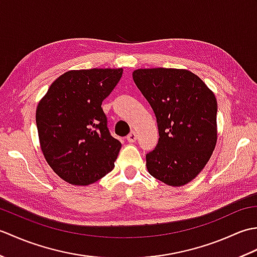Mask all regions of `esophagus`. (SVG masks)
Instances as JSON below:
<instances>
[{
	"mask_svg": "<svg viewBox=\"0 0 257 257\" xmlns=\"http://www.w3.org/2000/svg\"><path fill=\"white\" fill-rule=\"evenodd\" d=\"M127 140L129 143H135L136 140H137V133L136 132H132L128 136H127Z\"/></svg>",
	"mask_w": 257,
	"mask_h": 257,
	"instance_id": "esophagus-1",
	"label": "esophagus"
}]
</instances>
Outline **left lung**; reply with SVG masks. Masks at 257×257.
<instances>
[{"label": "left lung", "mask_w": 257, "mask_h": 257, "mask_svg": "<svg viewBox=\"0 0 257 257\" xmlns=\"http://www.w3.org/2000/svg\"><path fill=\"white\" fill-rule=\"evenodd\" d=\"M135 84L154 110L159 141L146 156L152 177L171 187L189 183L215 148L217 102L203 80L187 69L145 68Z\"/></svg>", "instance_id": "left-lung-1"}]
</instances>
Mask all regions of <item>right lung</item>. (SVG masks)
<instances>
[{"label": "right lung", "instance_id": "obj_1", "mask_svg": "<svg viewBox=\"0 0 257 257\" xmlns=\"http://www.w3.org/2000/svg\"><path fill=\"white\" fill-rule=\"evenodd\" d=\"M121 76L122 68L69 70L38 102L41 149L64 181L88 185L113 169L121 144L109 133L101 102Z\"/></svg>", "mask_w": 257, "mask_h": 257}]
</instances>
